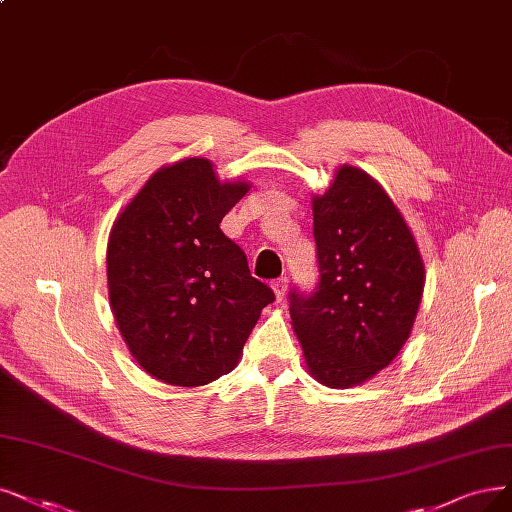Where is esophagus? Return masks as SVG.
I'll return each instance as SVG.
<instances>
[{
    "instance_id": "1",
    "label": "esophagus",
    "mask_w": 512,
    "mask_h": 512,
    "mask_svg": "<svg viewBox=\"0 0 512 512\" xmlns=\"http://www.w3.org/2000/svg\"><path fill=\"white\" fill-rule=\"evenodd\" d=\"M272 289H274L276 299L282 301V297H285V293H287V278H276V280H272Z\"/></svg>"
}]
</instances>
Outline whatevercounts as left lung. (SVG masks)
<instances>
[{
	"label": "left lung",
	"mask_w": 512,
	"mask_h": 512,
	"mask_svg": "<svg viewBox=\"0 0 512 512\" xmlns=\"http://www.w3.org/2000/svg\"><path fill=\"white\" fill-rule=\"evenodd\" d=\"M318 285L291 289L289 312L310 373L350 388L388 367L409 339L424 293L418 244L384 189L342 166L312 198Z\"/></svg>",
	"instance_id": "obj_1"
}]
</instances>
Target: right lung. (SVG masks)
<instances>
[{
	"label": "right lung",
	"instance_id": "add662e5",
	"mask_svg": "<svg viewBox=\"0 0 512 512\" xmlns=\"http://www.w3.org/2000/svg\"><path fill=\"white\" fill-rule=\"evenodd\" d=\"M249 183L206 158L160 168L113 223L109 304L135 361L156 380L204 386L230 373L274 291L251 276L221 219Z\"/></svg>",
	"mask_w": 512,
	"mask_h": 512
}]
</instances>
